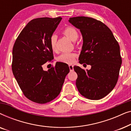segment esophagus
I'll use <instances>...</instances> for the list:
<instances>
[{"label": "esophagus", "mask_w": 131, "mask_h": 131, "mask_svg": "<svg viewBox=\"0 0 131 131\" xmlns=\"http://www.w3.org/2000/svg\"><path fill=\"white\" fill-rule=\"evenodd\" d=\"M69 66V69H70V71H73V65H71V64H70Z\"/></svg>", "instance_id": "esophagus-1"}]
</instances>
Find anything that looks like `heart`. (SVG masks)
<instances>
[{"label":"heart","instance_id":"1","mask_svg":"<svg viewBox=\"0 0 131 131\" xmlns=\"http://www.w3.org/2000/svg\"><path fill=\"white\" fill-rule=\"evenodd\" d=\"M64 35L71 39L72 41H75L78 37V33L77 30L72 27H68L64 30ZM57 36L53 34L50 37L49 43L50 46L53 51L57 49ZM76 54L73 52H64L58 57L57 60L59 62H62L66 64H71L74 62Z\"/></svg>","mask_w":131,"mask_h":131}]
</instances>
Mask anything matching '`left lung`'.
<instances>
[{
    "label": "left lung",
    "instance_id": "obj_1",
    "mask_svg": "<svg viewBox=\"0 0 131 131\" xmlns=\"http://www.w3.org/2000/svg\"><path fill=\"white\" fill-rule=\"evenodd\" d=\"M69 22L80 30L83 45L80 64L91 66L90 70L77 66L76 85L80 94L90 100H100L108 95L117 83L122 64L119 45L108 27L92 18H70Z\"/></svg>",
    "mask_w": 131,
    "mask_h": 131
}]
</instances>
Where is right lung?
Here are the masks:
<instances>
[{
    "label": "right lung",
    "instance_id": "obj_1",
    "mask_svg": "<svg viewBox=\"0 0 131 131\" xmlns=\"http://www.w3.org/2000/svg\"><path fill=\"white\" fill-rule=\"evenodd\" d=\"M62 18H39L30 21L17 37L12 50V70L23 94L35 103L53 100L61 91L70 69L57 62L48 71L42 65L53 59L49 39Z\"/></svg>",
    "mask_w": 131,
    "mask_h": 131
}]
</instances>
